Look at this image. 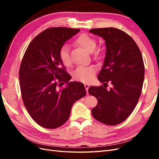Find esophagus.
Masks as SVG:
<instances>
[{
  "label": "esophagus",
  "mask_w": 159,
  "mask_h": 159,
  "mask_svg": "<svg viewBox=\"0 0 159 159\" xmlns=\"http://www.w3.org/2000/svg\"><path fill=\"white\" fill-rule=\"evenodd\" d=\"M89 85L85 84V88L86 89V91H87V94L88 95H89V93H88V89H89Z\"/></svg>",
  "instance_id": "1"
}]
</instances>
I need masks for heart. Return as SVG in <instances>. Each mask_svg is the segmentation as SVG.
Segmentation results:
<instances>
[{
    "mask_svg": "<svg viewBox=\"0 0 159 159\" xmlns=\"http://www.w3.org/2000/svg\"><path fill=\"white\" fill-rule=\"evenodd\" d=\"M75 44L82 47L88 52H93L95 57L99 58L102 54V50L100 48H98L95 50L96 46V40L95 38L90 36L86 34H81L75 41ZM59 58L61 63L66 66H68L71 64V57L70 54L69 46L67 44L62 46L59 50ZM95 69L92 66H80L77 68L74 72L73 77L77 80L81 82L88 83L92 81L94 78Z\"/></svg>",
    "mask_w": 159,
    "mask_h": 159,
    "instance_id": "b5f03b06",
    "label": "heart"
}]
</instances>
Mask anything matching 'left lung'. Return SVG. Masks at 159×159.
Wrapping results in <instances>:
<instances>
[{"mask_svg":"<svg viewBox=\"0 0 159 159\" xmlns=\"http://www.w3.org/2000/svg\"><path fill=\"white\" fill-rule=\"evenodd\" d=\"M89 32L102 37L106 46L98 77L103 85L88 89L98 101L91 113L101 123L116 125L129 117L141 96L145 75L142 54L133 38L117 28H93ZM108 83L112 84L109 90L106 88Z\"/></svg>","mask_w":159,"mask_h":159,"instance_id":"left-lung-1","label":"left lung"}]
</instances>
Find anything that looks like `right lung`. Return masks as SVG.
I'll return each instance as SVG.
<instances>
[{"instance_id":"1","label":"right lung","mask_w":159,"mask_h":159,"mask_svg":"<svg viewBox=\"0 0 159 159\" xmlns=\"http://www.w3.org/2000/svg\"><path fill=\"white\" fill-rule=\"evenodd\" d=\"M80 29L50 28L30 43L19 70L22 98L37 124L56 129L68 121L72 105L86 95L84 85L70 81L71 76L59 58L64 43ZM65 82L66 88L59 89Z\"/></svg>"}]
</instances>
